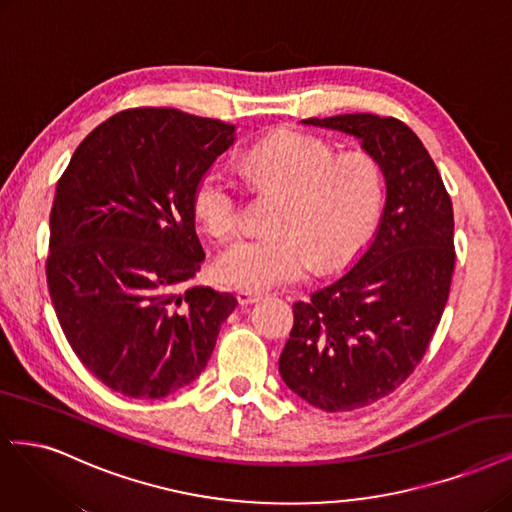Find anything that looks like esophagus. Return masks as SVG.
<instances>
[{
  "label": "esophagus",
  "instance_id": "esophagus-1",
  "mask_svg": "<svg viewBox=\"0 0 512 512\" xmlns=\"http://www.w3.org/2000/svg\"><path fill=\"white\" fill-rule=\"evenodd\" d=\"M258 294H254V292H237V303L241 305V307H248V305H252V303H256L258 301Z\"/></svg>",
  "mask_w": 512,
  "mask_h": 512
}]
</instances>
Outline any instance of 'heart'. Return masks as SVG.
I'll list each match as a JSON object with an SVG mask.
<instances>
[{"mask_svg":"<svg viewBox=\"0 0 512 512\" xmlns=\"http://www.w3.org/2000/svg\"><path fill=\"white\" fill-rule=\"evenodd\" d=\"M248 167L262 184L284 190L273 237H245L216 260V279L243 292H264L305 279L311 269H339L358 254L379 218L383 180L373 156L337 152L309 133L286 131L256 144ZM195 211L211 235H233L241 192L226 165H211L195 190Z\"/></svg>","mask_w":512,"mask_h":512,"instance_id":"1","label":"heart"}]
</instances>
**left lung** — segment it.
<instances>
[{"label": "left lung", "instance_id": "left-lung-1", "mask_svg": "<svg viewBox=\"0 0 512 512\" xmlns=\"http://www.w3.org/2000/svg\"><path fill=\"white\" fill-rule=\"evenodd\" d=\"M356 137L385 180L377 231L349 271L298 301L279 375L313 407L337 413L392 394L424 358L445 311L453 205L421 139L396 118L301 120Z\"/></svg>", "mask_w": 512, "mask_h": 512}]
</instances>
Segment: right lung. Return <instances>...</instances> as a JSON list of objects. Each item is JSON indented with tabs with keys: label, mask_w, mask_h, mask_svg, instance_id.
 <instances>
[{
	"label": "right lung",
	"mask_w": 512,
	"mask_h": 512,
	"mask_svg": "<svg viewBox=\"0 0 512 512\" xmlns=\"http://www.w3.org/2000/svg\"><path fill=\"white\" fill-rule=\"evenodd\" d=\"M235 125L173 108L125 110L84 137L57 184L46 279L67 343L129 398L195 381L237 298L188 286L205 260L195 190Z\"/></svg>",
	"instance_id": "right-lung-1"
}]
</instances>
